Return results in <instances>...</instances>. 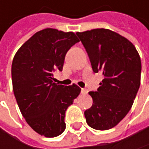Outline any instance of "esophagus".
I'll return each mask as SVG.
<instances>
[{
  "mask_svg": "<svg viewBox=\"0 0 149 149\" xmlns=\"http://www.w3.org/2000/svg\"><path fill=\"white\" fill-rule=\"evenodd\" d=\"M81 93H82L83 95H85V94H87V91H86L85 89H82V90H81Z\"/></svg>",
  "mask_w": 149,
  "mask_h": 149,
  "instance_id": "obj_1",
  "label": "esophagus"
}]
</instances>
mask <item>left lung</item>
Here are the masks:
<instances>
[{
  "mask_svg": "<svg viewBox=\"0 0 149 149\" xmlns=\"http://www.w3.org/2000/svg\"><path fill=\"white\" fill-rule=\"evenodd\" d=\"M95 73L104 79L97 91L89 94L92 106L84 111L86 123L97 130L116 126L130 110L141 84V63L134 45L109 29L77 33Z\"/></svg>",
  "mask_w": 149,
  "mask_h": 149,
  "instance_id": "obj_1",
  "label": "left lung"
}]
</instances>
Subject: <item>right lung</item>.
I'll return each instance as SVG.
<instances>
[{"label":"right lung","instance_id":"obj_1","mask_svg":"<svg viewBox=\"0 0 149 149\" xmlns=\"http://www.w3.org/2000/svg\"><path fill=\"white\" fill-rule=\"evenodd\" d=\"M79 40L72 32L45 28L19 47L12 63L13 90L28 125L45 137H56L65 130V110L81 89L53 83V72L62 71L68 50Z\"/></svg>","mask_w":149,"mask_h":149}]
</instances>
